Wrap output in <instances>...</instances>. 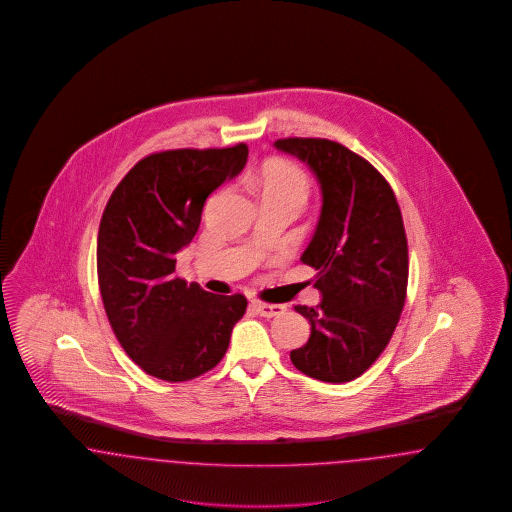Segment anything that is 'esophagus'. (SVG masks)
Segmentation results:
<instances>
[{"mask_svg":"<svg viewBox=\"0 0 512 512\" xmlns=\"http://www.w3.org/2000/svg\"><path fill=\"white\" fill-rule=\"evenodd\" d=\"M251 307L255 308L261 316L265 318H272V316H278L286 310V305H278V303H265L261 299H251Z\"/></svg>","mask_w":512,"mask_h":512,"instance_id":"obj_1","label":"esophagus"}]
</instances>
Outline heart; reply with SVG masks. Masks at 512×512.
Instances as JSON below:
<instances>
[{"label":"heart","instance_id":"1","mask_svg":"<svg viewBox=\"0 0 512 512\" xmlns=\"http://www.w3.org/2000/svg\"><path fill=\"white\" fill-rule=\"evenodd\" d=\"M253 181L257 186H261L263 194L289 196L301 202L307 200L310 192L307 171L301 165L293 164L289 160H280V158L268 160L263 164Z\"/></svg>","mask_w":512,"mask_h":512}]
</instances>
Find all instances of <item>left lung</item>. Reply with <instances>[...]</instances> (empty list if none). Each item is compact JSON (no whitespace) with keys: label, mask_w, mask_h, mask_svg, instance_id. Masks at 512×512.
Returning <instances> with one entry per match:
<instances>
[{"label":"left lung","mask_w":512,"mask_h":512,"mask_svg":"<svg viewBox=\"0 0 512 512\" xmlns=\"http://www.w3.org/2000/svg\"><path fill=\"white\" fill-rule=\"evenodd\" d=\"M276 148L307 162L322 186V215L301 261L316 270L318 307L297 305L310 337L293 366L326 383L368 371L389 345L408 295V238L389 181L329 139L287 137Z\"/></svg>","instance_id":"obj_1"}]
</instances>
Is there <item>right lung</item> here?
I'll use <instances>...</instances> for the list:
<instances>
[{"instance_id": "right-lung-1", "label": "right lung", "mask_w": 512, "mask_h": 512, "mask_svg": "<svg viewBox=\"0 0 512 512\" xmlns=\"http://www.w3.org/2000/svg\"><path fill=\"white\" fill-rule=\"evenodd\" d=\"M247 144L175 148L133 165L104 207L97 276L104 310L127 356L152 377L192 381L215 368L242 293L215 295L175 274L177 251L200 228L207 196L247 162Z\"/></svg>"}]
</instances>
